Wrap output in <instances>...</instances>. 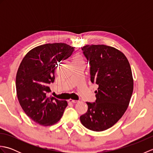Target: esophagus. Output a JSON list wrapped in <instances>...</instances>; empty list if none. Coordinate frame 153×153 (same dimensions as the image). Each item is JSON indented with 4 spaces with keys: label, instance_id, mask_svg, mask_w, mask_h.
I'll return each instance as SVG.
<instances>
[{
    "label": "esophagus",
    "instance_id": "1",
    "mask_svg": "<svg viewBox=\"0 0 153 153\" xmlns=\"http://www.w3.org/2000/svg\"><path fill=\"white\" fill-rule=\"evenodd\" d=\"M68 101H69L70 102H72V103H76V102H79V100H72V99H69V100H68Z\"/></svg>",
    "mask_w": 153,
    "mask_h": 153
}]
</instances>
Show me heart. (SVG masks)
<instances>
[{"instance_id":"b5f03b06","label":"heart","mask_w":153,"mask_h":153,"mask_svg":"<svg viewBox=\"0 0 153 153\" xmlns=\"http://www.w3.org/2000/svg\"><path fill=\"white\" fill-rule=\"evenodd\" d=\"M81 60H82V57H81L80 55H79V54L76 55V56L73 58V63L80 62Z\"/></svg>"}]
</instances>
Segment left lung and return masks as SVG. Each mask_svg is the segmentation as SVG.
I'll return each mask as SVG.
<instances>
[{"label": "left lung", "instance_id": "1", "mask_svg": "<svg viewBox=\"0 0 153 153\" xmlns=\"http://www.w3.org/2000/svg\"><path fill=\"white\" fill-rule=\"evenodd\" d=\"M82 49L90 65L91 82L99 87L95 102H86L88 109L80 121L90 130L102 131L114 125L128 108L134 89L131 67L114 47L92 45Z\"/></svg>", "mask_w": 153, "mask_h": 153}]
</instances>
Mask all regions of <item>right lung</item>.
<instances>
[{"mask_svg": "<svg viewBox=\"0 0 153 153\" xmlns=\"http://www.w3.org/2000/svg\"><path fill=\"white\" fill-rule=\"evenodd\" d=\"M74 51V47L66 43L40 45L28 52L19 65L16 78L18 99L27 116L39 124L57 123L68 106L66 100L48 97V93L58 63Z\"/></svg>", "mask_w": 153, "mask_h": 153, "instance_id": "obj_1", "label": "right lung"}]
</instances>
